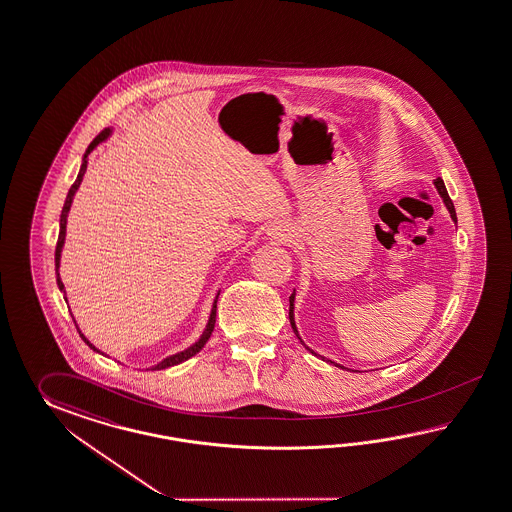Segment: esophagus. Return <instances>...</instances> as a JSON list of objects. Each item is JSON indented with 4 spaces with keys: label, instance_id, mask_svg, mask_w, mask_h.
Masks as SVG:
<instances>
[{
    "label": "esophagus",
    "instance_id": "1",
    "mask_svg": "<svg viewBox=\"0 0 512 512\" xmlns=\"http://www.w3.org/2000/svg\"><path fill=\"white\" fill-rule=\"evenodd\" d=\"M292 233H294V229H292L287 222H275V224L272 225V229H270V235H272L275 240H279V242H287V240H290Z\"/></svg>",
    "mask_w": 512,
    "mask_h": 512
}]
</instances>
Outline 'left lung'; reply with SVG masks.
<instances>
[{
	"label": "left lung",
	"instance_id": "obj_1",
	"mask_svg": "<svg viewBox=\"0 0 512 512\" xmlns=\"http://www.w3.org/2000/svg\"><path fill=\"white\" fill-rule=\"evenodd\" d=\"M435 187H437L438 194L442 196V200L446 203V207H448L449 214H451V218H453V222H457V214H455V207H453V201L448 196V190H446V185H444V181L442 179H437L435 181ZM288 318H290V325H292V329H294V333L298 335V329H296V324H294V294L290 296V309H288ZM300 338V335H298ZM338 366V364H335ZM342 368V366H340Z\"/></svg>",
	"mask_w": 512,
	"mask_h": 512
}]
</instances>
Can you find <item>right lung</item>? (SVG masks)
<instances>
[{"label": "right lung", "mask_w": 512, "mask_h": 512, "mask_svg": "<svg viewBox=\"0 0 512 512\" xmlns=\"http://www.w3.org/2000/svg\"><path fill=\"white\" fill-rule=\"evenodd\" d=\"M111 135V129H103L98 137L94 138L92 142H90V146H88L87 151H85V157H83V164H81V170H79V175H77V179H75L74 185L70 187V192H68V196H66V201H64L63 212H61V231H59V238H57V248H55V272H57V285L64 292L63 281H61V277H59V261H61V250H63L64 244V235H66V216H68V211H70V205H72V200H74L75 190L77 187L81 185V179H83V175L87 172V157L90 151L94 150L100 142H103L105 138ZM216 301L218 298L214 300V305H212L211 318H209V324L205 327V331H203V335H201L200 340L194 344V346H190V348L185 349V351H181V353H175L172 357H168V359H164L163 362H159L155 368H151V370H164V368H170V366H175V364H179V362L187 361L190 357H194L198 351H200L205 344H207V340L211 338L212 329H214V324H216ZM81 338L87 342L90 348L94 349V351H98V349L94 348L90 342H88L87 338L81 335Z\"/></svg>", "instance_id": "1"}]
</instances>
